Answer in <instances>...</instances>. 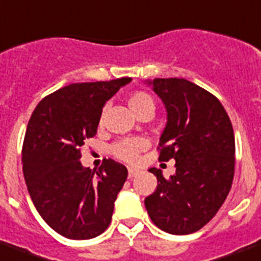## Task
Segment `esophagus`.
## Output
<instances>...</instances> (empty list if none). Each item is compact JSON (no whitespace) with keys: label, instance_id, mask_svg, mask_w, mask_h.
<instances>
[{"label":"esophagus","instance_id":"34e87169","mask_svg":"<svg viewBox=\"0 0 261 261\" xmlns=\"http://www.w3.org/2000/svg\"><path fill=\"white\" fill-rule=\"evenodd\" d=\"M138 172L139 171L138 170H135V168H130V170H128V178H134V176H137V175H138Z\"/></svg>","mask_w":261,"mask_h":261}]
</instances>
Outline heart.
Masks as SVG:
<instances>
[{
  "mask_svg": "<svg viewBox=\"0 0 261 261\" xmlns=\"http://www.w3.org/2000/svg\"><path fill=\"white\" fill-rule=\"evenodd\" d=\"M128 105H130L131 111L139 116L146 111H152L154 112V102H153L152 97L144 91H137L128 97ZM105 113L107 108L102 109V112L99 115L98 124L102 126L105 122ZM146 148V141L142 138H126L120 139L111 146V153L113 156L123 160L127 163H134L138 159L139 152H142Z\"/></svg>",
  "mask_w": 261,
  "mask_h": 261,
  "instance_id": "b5f03b06",
  "label": "heart"
}]
</instances>
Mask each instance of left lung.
<instances>
[{"label": "left lung", "mask_w": 261, "mask_h": 261, "mask_svg": "<svg viewBox=\"0 0 261 261\" xmlns=\"http://www.w3.org/2000/svg\"><path fill=\"white\" fill-rule=\"evenodd\" d=\"M162 98L167 124L160 137V162L175 160L170 179L150 168L157 188L145 198L152 222L163 231L185 236L214 218L231 189L236 141L227 112L214 94L179 77L146 82Z\"/></svg>", "instance_id": "obj_1"}]
</instances>
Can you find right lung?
I'll use <instances>...</instances> for the list:
<instances>
[{
    "label": "right lung",
    "mask_w": 261,
    "mask_h": 261,
    "mask_svg": "<svg viewBox=\"0 0 261 261\" xmlns=\"http://www.w3.org/2000/svg\"><path fill=\"white\" fill-rule=\"evenodd\" d=\"M131 82L72 83L46 95L34 109L21 150L23 174L38 214L60 236L90 240L108 228L127 168L105 159L85 168L81 148L97 134L105 102Z\"/></svg>",
    "instance_id": "obj_1"
}]
</instances>
